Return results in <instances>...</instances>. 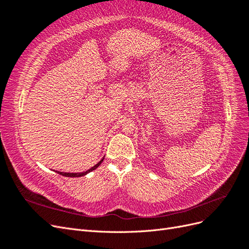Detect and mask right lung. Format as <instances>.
I'll return each mask as SVG.
<instances>
[{"label": "right lung", "mask_w": 249, "mask_h": 249, "mask_svg": "<svg viewBox=\"0 0 249 249\" xmlns=\"http://www.w3.org/2000/svg\"><path fill=\"white\" fill-rule=\"evenodd\" d=\"M104 161V158L103 159L97 163V164H95L93 167H91L90 169H88V170H86V171H84V172H77V173H71V172H61V171H56V172H58L59 175H61V176H63V177H69V178H79V177H84V176H86L87 173H89V172H91V171H93L94 169H96L97 167L100 166V165L102 164V162Z\"/></svg>", "instance_id": "add662e5"}]
</instances>
